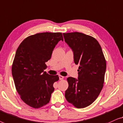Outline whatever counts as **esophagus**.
<instances>
[{"mask_svg": "<svg viewBox=\"0 0 123 123\" xmlns=\"http://www.w3.org/2000/svg\"><path fill=\"white\" fill-rule=\"evenodd\" d=\"M63 78H64V77L62 76H61V75L59 76V79L60 80H63Z\"/></svg>", "mask_w": 123, "mask_h": 123, "instance_id": "esophagus-1", "label": "esophagus"}]
</instances>
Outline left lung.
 Returning a JSON list of instances; mask_svg holds the SVG:
<instances>
[{
  "instance_id": "obj_1",
  "label": "left lung",
  "mask_w": 123,
  "mask_h": 123,
  "mask_svg": "<svg viewBox=\"0 0 123 123\" xmlns=\"http://www.w3.org/2000/svg\"><path fill=\"white\" fill-rule=\"evenodd\" d=\"M65 41L74 53V60L79 65L78 78H67L68 87L65 98L77 108L91 105L103 87L106 63L98 41L80 32L63 33Z\"/></svg>"
}]
</instances>
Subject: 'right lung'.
<instances>
[{
  "instance_id": "right-lung-1",
  "label": "right lung",
  "mask_w": 123,
  "mask_h": 123,
  "mask_svg": "<svg viewBox=\"0 0 123 123\" xmlns=\"http://www.w3.org/2000/svg\"><path fill=\"white\" fill-rule=\"evenodd\" d=\"M61 40H63L61 33H41L26 38L17 49L12 76L22 100L32 108L49 103L55 89L53 83L59 80L58 75H49L44 70Z\"/></svg>"
}]
</instances>
